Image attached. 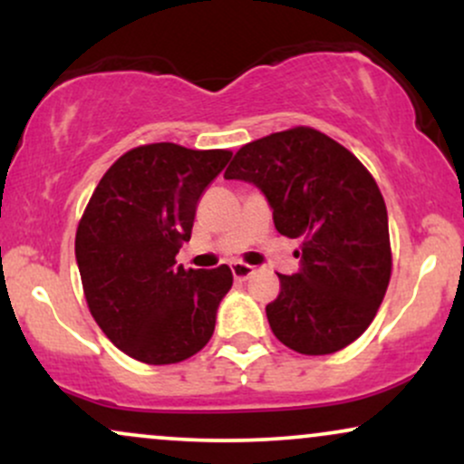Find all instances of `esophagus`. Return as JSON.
Listing matches in <instances>:
<instances>
[{"mask_svg": "<svg viewBox=\"0 0 464 464\" xmlns=\"http://www.w3.org/2000/svg\"><path fill=\"white\" fill-rule=\"evenodd\" d=\"M231 273H233V276H236V279H248V276L255 273V268H253V266H248V264L233 262L231 264Z\"/></svg>", "mask_w": 464, "mask_h": 464, "instance_id": "34e87169", "label": "esophagus"}]
</instances>
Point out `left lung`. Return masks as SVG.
I'll list each match as a JSON object with an SVG mask.
<instances>
[{
	"label": "left lung",
	"instance_id": "8db88e82",
	"mask_svg": "<svg viewBox=\"0 0 464 464\" xmlns=\"http://www.w3.org/2000/svg\"><path fill=\"white\" fill-rule=\"evenodd\" d=\"M225 179L262 189L276 231L301 239L299 273L279 275V296L266 305L276 338L303 355L358 340L392 268L386 202L369 169L324 132L296 126L239 148Z\"/></svg>",
	"mask_w": 464,
	"mask_h": 464
}]
</instances>
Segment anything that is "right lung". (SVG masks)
Segmentation results:
<instances>
[{"instance_id": "right-lung-1", "label": "right lung", "mask_w": 464, "mask_h": 464, "mask_svg": "<svg viewBox=\"0 0 464 464\" xmlns=\"http://www.w3.org/2000/svg\"><path fill=\"white\" fill-rule=\"evenodd\" d=\"M233 152L148 143L106 169L76 231L89 312L117 349L146 364H177L209 343L233 275L185 270L202 191Z\"/></svg>"}]
</instances>
